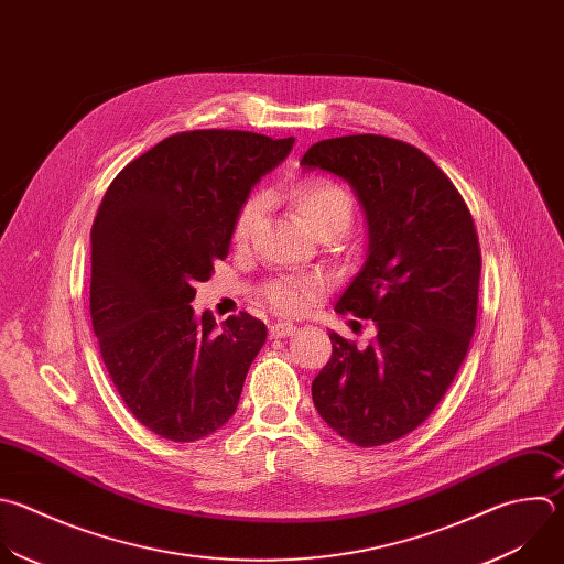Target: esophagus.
I'll list each match as a JSON object with an SVG mask.
<instances>
[{
	"label": "esophagus",
	"instance_id": "esophagus-1",
	"mask_svg": "<svg viewBox=\"0 0 564 564\" xmlns=\"http://www.w3.org/2000/svg\"><path fill=\"white\" fill-rule=\"evenodd\" d=\"M296 332V325L294 323H285V321H279V323H272L270 325V336L272 338H285L290 334Z\"/></svg>",
	"mask_w": 564,
	"mask_h": 564
}]
</instances>
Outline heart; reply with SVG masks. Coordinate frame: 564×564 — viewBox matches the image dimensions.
I'll use <instances>...</instances> for the list:
<instances>
[{
  "instance_id": "heart-1",
  "label": "heart",
  "mask_w": 564,
  "mask_h": 564,
  "mask_svg": "<svg viewBox=\"0 0 564 564\" xmlns=\"http://www.w3.org/2000/svg\"><path fill=\"white\" fill-rule=\"evenodd\" d=\"M285 202L299 215L303 226L314 237H338L354 219V204L345 187L325 176H305L292 183L285 193ZM268 199L261 193L246 197L232 219L230 239L237 248H243L254 237L259 221L263 219ZM327 281L321 274H283L270 279L261 288V296L281 314H305L325 292Z\"/></svg>"
}]
</instances>
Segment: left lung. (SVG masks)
<instances>
[{
  "mask_svg": "<svg viewBox=\"0 0 564 564\" xmlns=\"http://www.w3.org/2000/svg\"><path fill=\"white\" fill-rule=\"evenodd\" d=\"M307 170L347 178L367 213L369 254L336 303L371 318L365 349L329 332L312 381L321 419L358 447L414 432L443 401L476 329L480 243L452 178L416 145L383 134L314 143Z\"/></svg>",
  "mask_w": 564,
  "mask_h": 564,
  "instance_id": "obj_1",
  "label": "left lung"
}]
</instances>
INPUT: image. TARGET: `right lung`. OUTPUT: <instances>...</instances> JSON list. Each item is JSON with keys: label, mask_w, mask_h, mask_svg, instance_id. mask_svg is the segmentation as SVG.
Here are the masks:
<instances>
[{"label": "right lung", "mask_w": 564, "mask_h": 564, "mask_svg": "<svg viewBox=\"0 0 564 564\" xmlns=\"http://www.w3.org/2000/svg\"><path fill=\"white\" fill-rule=\"evenodd\" d=\"M294 139L187 130L132 159L93 221L90 318L108 377L132 416L161 438L193 443L230 421L265 343L248 312L197 314V283L230 252L239 204Z\"/></svg>", "instance_id": "add662e5"}]
</instances>
